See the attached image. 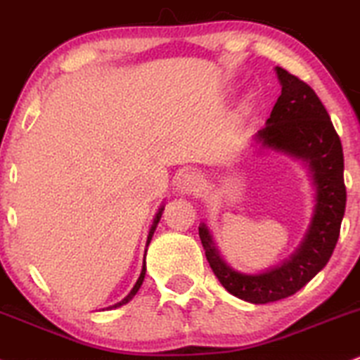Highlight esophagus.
<instances>
[{"mask_svg": "<svg viewBox=\"0 0 360 360\" xmlns=\"http://www.w3.org/2000/svg\"><path fill=\"white\" fill-rule=\"evenodd\" d=\"M200 176L195 172H185L176 179V190L180 193H184V195H193V193H197L200 190Z\"/></svg>", "mask_w": 360, "mask_h": 360, "instance_id": "esophagus-1", "label": "esophagus"}]
</instances>
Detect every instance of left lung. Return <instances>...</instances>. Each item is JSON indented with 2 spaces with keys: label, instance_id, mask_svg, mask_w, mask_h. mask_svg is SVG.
Segmentation results:
<instances>
[{
  "label": "left lung",
  "instance_id": "8db88e82",
  "mask_svg": "<svg viewBox=\"0 0 360 360\" xmlns=\"http://www.w3.org/2000/svg\"><path fill=\"white\" fill-rule=\"evenodd\" d=\"M281 96L256 139L271 150L283 151L308 163L316 188V205L310 229L298 251L286 263L261 274L234 271L219 256L205 224L198 227L207 261L221 285L231 295L249 303H271L302 290L330 259L345 212L344 151L327 109L315 91L276 67Z\"/></svg>",
  "mask_w": 360,
  "mask_h": 360
}]
</instances>
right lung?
<instances>
[{"instance_id": "right-lung-1", "label": "right lung", "mask_w": 360, "mask_h": 360, "mask_svg": "<svg viewBox=\"0 0 360 360\" xmlns=\"http://www.w3.org/2000/svg\"><path fill=\"white\" fill-rule=\"evenodd\" d=\"M162 212H163V207L162 209L158 210V214H156V217H155V222H153V226H151V229H150V234H148V244H150V240H151V238H153V232H155V229H156V224L160 222V217H162ZM145 273H146V266L143 264V269H141V274H139V278H138V281H136V285H134V288L131 290V293L128 295V297H126L124 300H122V302H120V303H116V305H112V307H109V308H116V307H121V305H124V303H128L131 298L134 297V295L138 293V290L141 288V285H143V280H145Z\"/></svg>"}]
</instances>
